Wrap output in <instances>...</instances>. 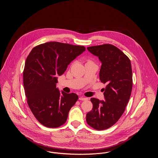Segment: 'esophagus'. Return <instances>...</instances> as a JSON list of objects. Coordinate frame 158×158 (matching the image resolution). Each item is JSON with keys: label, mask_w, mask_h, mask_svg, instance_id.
<instances>
[{"label": "esophagus", "mask_w": 158, "mask_h": 158, "mask_svg": "<svg viewBox=\"0 0 158 158\" xmlns=\"http://www.w3.org/2000/svg\"><path fill=\"white\" fill-rule=\"evenodd\" d=\"M79 100H80L85 101V100H88V98H86V97H80L79 98Z\"/></svg>", "instance_id": "1"}]
</instances>
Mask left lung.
I'll use <instances>...</instances> for the list:
<instances>
[{"mask_svg": "<svg viewBox=\"0 0 158 158\" xmlns=\"http://www.w3.org/2000/svg\"><path fill=\"white\" fill-rule=\"evenodd\" d=\"M87 49L102 63L100 80L107 86L103 93L105 100L90 98L93 108L86 114V122L93 128L103 130L118 120L130 100L133 86L131 61L111 44L92 46Z\"/></svg>", "mask_w": 158, "mask_h": 158, "instance_id": "obj_1", "label": "left lung"}]
</instances>
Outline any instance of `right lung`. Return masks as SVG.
<instances>
[{
    "label": "right lung",
    "instance_id": "right-lung-1",
    "mask_svg": "<svg viewBox=\"0 0 158 158\" xmlns=\"http://www.w3.org/2000/svg\"><path fill=\"white\" fill-rule=\"evenodd\" d=\"M86 50L84 46L48 42L34 47L27 58L23 72L25 94L36 118L48 128H57L67 120L78 96L60 92L58 77Z\"/></svg>",
    "mask_w": 158,
    "mask_h": 158
}]
</instances>
